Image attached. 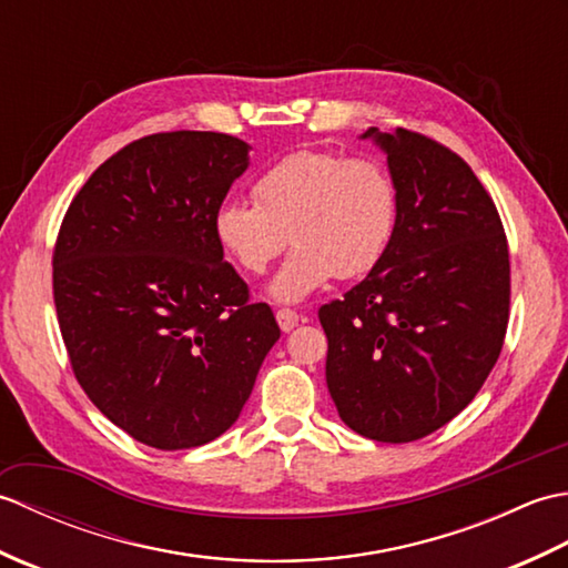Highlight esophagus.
<instances>
[{"label":"esophagus","instance_id":"obj_1","mask_svg":"<svg viewBox=\"0 0 568 568\" xmlns=\"http://www.w3.org/2000/svg\"><path fill=\"white\" fill-rule=\"evenodd\" d=\"M275 320H277V327H281L283 332H293V329L297 327L300 315H297L295 310H287V307H283V310H277V312H275Z\"/></svg>","mask_w":568,"mask_h":568}]
</instances>
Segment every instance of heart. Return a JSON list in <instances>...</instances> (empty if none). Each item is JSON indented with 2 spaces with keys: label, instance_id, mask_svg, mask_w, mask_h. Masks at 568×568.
Segmentation results:
<instances>
[{
  "label": "heart",
  "instance_id": "1",
  "mask_svg": "<svg viewBox=\"0 0 568 568\" xmlns=\"http://www.w3.org/2000/svg\"><path fill=\"white\" fill-rule=\"evenodd\" d=\"M253 202L226 200L214 210L216 246L239 271L263 275L293 241L271 295L300 303L332 277H361L388 253L400 200L388 168L371 155L297 149L253 180Z\"/></svg>",
  "mask_w": 568,
  "mask_h": 568
}]
</instances>
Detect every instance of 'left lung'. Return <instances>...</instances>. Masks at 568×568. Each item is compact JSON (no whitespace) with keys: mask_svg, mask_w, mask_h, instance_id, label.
<instances>
[{"mask_svg":"<svg viewBox=\"0 0 568 568\" xmlns=\"http://www.w3.org/2000/svg\"><path fill=\"white\" fill-rule=\"evenodd\" d=\"M400 212L383 261L320 307L327 388L361 437L405 444L474 400L500 356L510 253L500 214L468 163L415 131L385 134Z\"/></svg>","mask_w":568,"mask_h":568,"instance_id":"left-lung-1","label":"left lung"}]
</instances>
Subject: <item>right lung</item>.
I'll return each mask as SVG.
<instances>
[{
    "mask_svg": "<svg viewBox=\"0 0 568 568\" xmlns=\"http://www.w3.org/2000/svg\"><path fill=\"white\" fill-rule=\"evenodd\" d=\"M248 149L216 131L143 136L90 175L60 224L53 300L72 373L153 449L232 427L281 339L212 232Z\"/></svg>",
    "mask_w": 568,
    "mask_h": 568,
    "instance_id": "right-lung-1",
    "label": "right lung"
}]
</instances>
